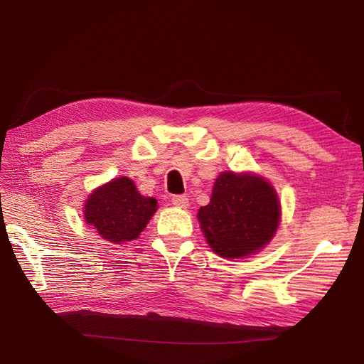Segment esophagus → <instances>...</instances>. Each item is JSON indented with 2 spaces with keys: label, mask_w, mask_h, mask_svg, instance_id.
I'll list each match as a JSON object with an SVG mask.
<instances>
[{
  "label": "esophagus",
  "mask_w": 364,
  "mask_h": 364,
  "mask_svg": "<svg viewBox=\"0 0 364 364\" xmlns=\"http://www.w3.org/2000/svg\"><path fill=\"white\" fill-rule=\"evenodd\" d=\"M171 202H173L174 206L183 208V209H186V208H188V205H190L188 197H186V196H173L171 197Z\"/></svg>",
  "instance_id": "34e87169"
}]
</instances>
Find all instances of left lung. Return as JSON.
I'll use <instances>...</instances> for the list:
<instances>
[{"instance_id":"8db88e82","label":"left lung","mask_w":364,"mask_h":364,"mask_svg":"<svg viewBox=\"0 0 364 364\" xmlns=\"http://www.w3.org/2000/svg\"><path fill=\"white\" fill-rule=\"evenodd\" d=\"M209 247L223 258H243L266 246L279 226L273 186L252 173L223 171L211 200L197 213Z\"/></svg>"}]
</instances>
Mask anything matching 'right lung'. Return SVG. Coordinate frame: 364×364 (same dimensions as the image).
Instances as JSON below:
<instances>
[{
  "label": "right lung",
  "instance_id": "1",
  "mask_svg": "<svg viewBox=\"0 0 364 364\" xmlns=\"http://www.w3.org/2000/svg\"><path fill=\"white\" fill-rule=\"evenodd\" d=\"M156 209V199L141 196L134 181L123 176L95 188L87 197L83 215L102 238L123 245L139 237Z\"/></svg>",
  "mask_w": 364,
  "mask_h": 364
}]
</instances>
